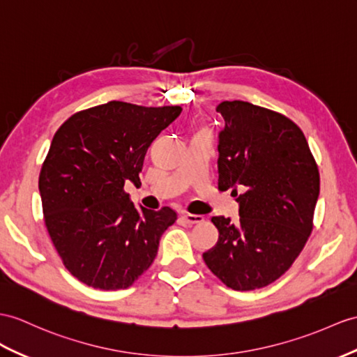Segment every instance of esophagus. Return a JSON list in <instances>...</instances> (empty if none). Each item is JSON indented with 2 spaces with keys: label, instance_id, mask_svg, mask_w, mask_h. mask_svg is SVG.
<instances>
[{
  "label": "esophagus",
  "instance_id": "esophagus-1",
  "mask_svg": "<svg viewBox=\"0 0 357 357\" xmlns=\"http://www.w3.org/2000/svg\"><path fill=\"white\" fill-rule=\"evenodd\" d=\"M181 212H183V215L180 216V220H178L180 222H195L197 218L199 216V215H197L194 212H190L188 206H185L183 211H181Z\"/></svg>",
  "mask_w": 357,
  "mask_h": 357
}]
</instances>
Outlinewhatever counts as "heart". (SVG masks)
<instances>
[{
	"label": "heart",
	"mask_w": 357,
	"mask_h": 357,
	"mask_svg": "<svg viewBox=\"0 0 357 357\" xmlns=\"http://www.w3.org/2000/svg\"><path fill=\"white\" fill-rule=\"evenodd\" d=\"M194 149H207V139L204 136H197L192 141Z\"/></svg>",
	"instance_id": "obj_1"
}]
</instances>
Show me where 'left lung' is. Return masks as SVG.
Wrapping results in <instances>:
<instances>
[{"label":"left lung","instance_id":"8db88e82","mask_svg":"<svg viewBox=\"0 0 357 357\" xmlns=\"http://www.w3.org/2000/svg\"><path fill=\"white\" fill-rule=\"evenodd\" d=\"M181 113L110 101L78 112L57 130L39 176L43 220L75 279L104 291L127 289L158 255L171 207L135 204L124 181L141 183L146 150Z\"/></svg>","mask_w":357,"mask_h":357}]
</instances>
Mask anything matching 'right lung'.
<instances>
[{
  "instance_id": "add662e5",
  "label": "right lung",
  "mask_w": 357,
  "mask_h": 357,
  "mask_svg": "<svg viewBox=\"0 0 357 357\" xmlns=\"http://www.w3.org/2000/svg\"><path fill=\"white\" fill-rule=\"evenodd\" d=\"M216 112L225 123L218 135V185L238 195L239 220L212 218L220 236L203 259L234 291L264 288L288 271L310 236L319 172L289 118L238 100L221 102Z\"/></svg>"
}]
</instances>
